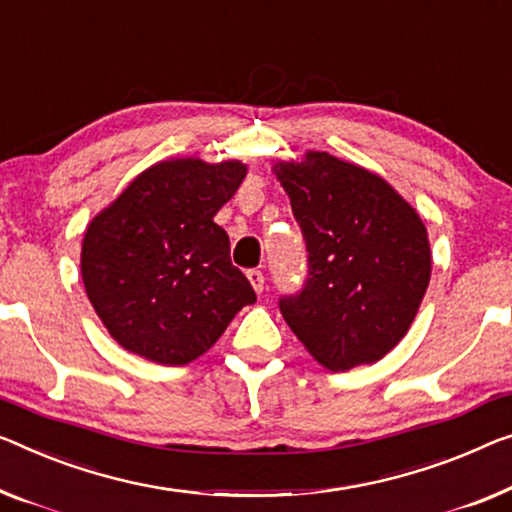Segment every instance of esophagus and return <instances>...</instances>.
Returning <instances> with one entry per match:
<instances>
[{
	"instance_id": "obj_1",
	"label": "esophagus",
	"mask_w": 512,
	"mask_h": 512,
	"mask_svg": "<svg viewBox=\"0 0 512 512\" xmlns=\"http://www.w3.org/2000/svg\"><path fill=\"white\" fill-rule=\"evenodd\" d=\"M246 276H248L250 285H253L255 292H257V294H262V292H264V273H262V271H257V269H253V271H248Z\"/></svg>"
}]
</instances>
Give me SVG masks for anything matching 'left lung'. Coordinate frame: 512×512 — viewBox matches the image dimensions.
<instances>
[{
	"label": "left lung",
	"mask_w": 512,
	"mask_h": 512,
	"mask_svg": "<svg viewBox=\"0 0 512 512\" xmlns=\"http://www.w3.org/2000/svg\"><path fill=\"white\" fill-rule=\"evenodd\" d=\"M292 202L308 282L280 301L301 345L333 372L384 358L407 335L432 273L418 211L386 179L326 151L271 167Z\"/></svg>",
	"instance_id": "1"
}]
</instances>
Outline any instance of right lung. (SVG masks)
Masks as SVG:
<instances>
[{
	"label": "right lung",
	"mask_w": 512,
	"mask_h": 512,
	"mask_svg": "<svg viewBox=\"0 0 512 512\" xmlns=\"http://www.w3.org/2000/svg\"><path fill=\"white\" fill-rule=\"evenodd\" d=\"M241 160L154 163L91 218L80 253L85 292L126 352L186 365L216 345L243 305L248 278L213 216L246 179Z\"/></svg>",
	"instance_id": "right-lung-1"
}]
</instances>
